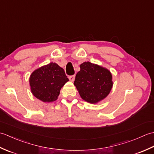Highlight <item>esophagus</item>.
Segmentation results:
<instances>
[{"mask_svg":"<svg viewBox=\"0 0 154 154\" xmlns=\"http://www.w3.org/2000/svg\"><path fill=\"white\" fill-rule=\"evenodd\" d=\"M75 78V75H71V76L69 77V80L71 81H72V82H73V81H74Z\"/></svg>","mask_w":154,"mask_h":154,"instance_id":"34e87169","label":"esophagus"}]
</instances>
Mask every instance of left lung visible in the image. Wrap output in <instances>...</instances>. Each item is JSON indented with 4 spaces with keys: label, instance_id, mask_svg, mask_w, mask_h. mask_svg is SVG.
Instances as JSON below:
<instances>
[{
    "label": "left lung",
    "instance_id": "8db88e82",
    "mask_svg": "<svg viewBox=\"0 0 154 154\" xmlns=\"http://www.w3.org/2000/svg\"><path fill=\"white\" fill-rule=\"evenodd\" d=\"M80 69L75 76L74 85L81 97L92 104L106 98L113 85L110 71L89 61L81 63Z\"/></svg>",
    "mask_w": 154,
    "mask_h": 154
}]
</instances>
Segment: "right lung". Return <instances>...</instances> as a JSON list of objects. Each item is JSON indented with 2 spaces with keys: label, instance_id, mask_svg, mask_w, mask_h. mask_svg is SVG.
Here are the masks:
<instances>
[{
  "label": "right lung",
  "instance_id": "right-lung-1",
  "mask_svg": "<svg viewBox=\"0 0 154 154\" xmlns=\"http://www.w3.org/2000/svg\"><path fill=\"white\" fill-rule=\"evenodd\" d=\"M68 81L63 69L57 63H50L35 70L29 81L34 97L50 103L57 99L61 87Z\"/></svg>",
  "mask_w": 154,
  "mask_h": 154
}]
</instances>
